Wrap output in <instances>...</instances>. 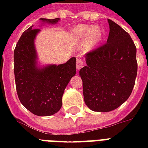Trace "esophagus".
I'll return each instance as SVG.
<instances>
[{
	"label": "esophagus",
	"instance_id": "esophagus-1",
	"mask_svg": "<svg viewBox=\"0 0 148 148\" xmlns=\"http://www.w3.org/2000/svg\"><path fill=\"white\" fill-rule=\"evenodd\" d=\"M85 64V62L82 59V58H77V63H76V66H77V71H79L81 68Z\"/></svg>",
	"mask_w": 148,
	"mask_h": 148
}]
</instances>
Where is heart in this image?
<instances>
[{
    "label": "heart",
    "mask_w": 148,
    "mask_h": 148,
    "mask_svg": "<svg viewBox=\"0 0 148 148\" xmlns=\"http://www.w3.org/2000/svg\"><path fill=\"white\" fill-rule=\"evenodd\" d=\"M73 35L77 39H86L90 37V42L94 45L100 41L102 36L101 30L100 27L94 26H88V25H79L74 29Z\"/></svg>",
    "instance_id": "b5f03b06"
}]
</instances>
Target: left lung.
<instances>
[{
	"label": "left lung",
	"mask_w": 148,
	"mask_h": 148,
	"mask_svg": "<svg viewBox=\"0 0 148 148\" xmlns=\"http://www.w3.org/2000/svg\"><path fill=\"white\" fill-rule=\"evenodd\" d=\"M107 42L86 55L79 71L85 103L95 112L117 109L132 93L137 74L136 47L130 35L111 20Z\"/></svg>",
	"instance_id": "1"
}]
</instances>
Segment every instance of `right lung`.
<instances>
[{
	"label": "right lung",
	"instance_id": "right-lung-1",
	"mask_svg": "<svg viewBox=\"0 0 148 148\" xmlns=\"http://www.w3.org/2000/svg\"><path fill=\"white\" fill-rule=\"evenodd\" d=\"M40 20L55 24L59 19ZM32 27L22 34L15 47L16 89L21 104L27 110L37 116H51L61 109L65 88L76 74V58L64 64L37 68L34 39L40 30Z\"/></svg>",
	"mask_w": 148,
	"mask_h": 148
}]
</instances>
